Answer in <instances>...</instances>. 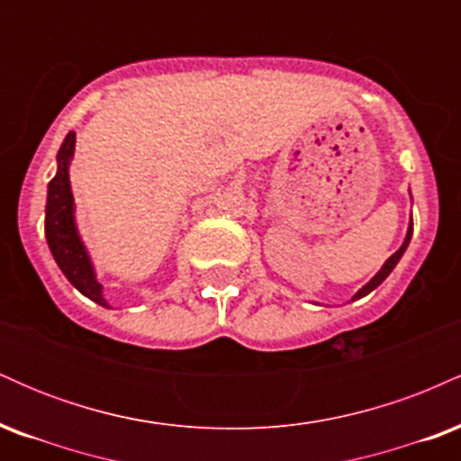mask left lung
<instances>
[{
    "mask_svg": "<svg viewBox=\"0 0 461 461\" xmlns=\"http://www.w3.org/2000/svg\"><path fill=\"white\" fill-rule=\"evenodd\" d=\"M411 231H414V223H411V219H410V227H407V234H405V240H403V245H401V247H399V251H394V253H393V256H390V258H388V260H385V262H384V267H382V268H379V273H377V275H375V277H373V279H370V282H368L366 285H362V288H359V290H357V293H356V294H353V299H351V301H357V299L366 297V294H368V293H373V290H375V288H377V285H379V284H382V282H384V279H385V277H388V275L394 271V267H396V264H399V260H401V258H403V253H405V249H407V245H410V240H411Z\"/></svg>",
    "mask_w": 461,
    "mask_h": 461,
    "instance_id": "1",
    "label": "left lung"
}]
</instances>
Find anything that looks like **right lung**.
Segmentation results:
<instances>
[{
  "label": "right lung",
  "mask_w": 461,
  "mask_h": 461,
  "mask_svg": "<svg viewBox=\"0 0 461 461\" xmlns=\"http://www.w3.org/2000/svg\"><path fill=\"white\" fill-rule=\"evenodd\" d=\"M76 151V131H68L65 142L58 151V171L47 186L45 205V236L51 256L65 277L71 282L84 297L95 303L110 308L104 297V285L99 284L93 260L88 256L86 245L77 231L76 223V201H73L71 182H68V164Z\"/></svg>",
  "instance_id": "right-lung-1"
}]
</instances>
